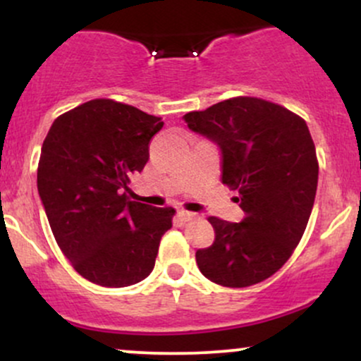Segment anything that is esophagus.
Returning a JSON list of instances; mask_svg holds the SVG:
<instances>
[{
  "label": "esophagus",
  "mask_w": 361,
  "mask_h": 361,
  "mask_svg": "<svg viewBox=\"0 0 361 361\" xmlns=\"http://www.w3.org/2000/svg\"><path fill=\"white\" fill-rule=\"evenodd\" d=\"M178 217H180L183 222H188V221H192V219L197 217V214L188 212V210H178Z\"/></svg>",
  "instance_id": "34e87169"
}]
</instances>
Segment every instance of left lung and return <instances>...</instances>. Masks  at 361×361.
<instances>
[{
  "mask_svg": "<svg viewBox=\"0 0 361 361\" xmlns=\"http://www.w3.org/2000/svg\"><path fill=\"white\" fill-rule=\"evenodd\" d=\"M188 128L221 147L222 183L239 192L241 222L209 217L215 241L195 258L202 275L243 288L279 271L302 239L319 164L307 123L276 103L238 97L185 115Z\"/></svg>",
  "mask_w": 361,
  "mask_h": 361,
  "instance_id": "obj_1",
  "label": "left lung"
}]
</instances>
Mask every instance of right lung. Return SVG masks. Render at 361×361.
I'll return each instance as SVG.
<instances>
[{
  "instance_id": "add662e5",
  "label": "right lung",
  "mask_w": 361,
  "mask_h": 361,
  "mask_svg": "<svg viewBox=\"0 0 361 361\" xmlns=\"http://www.w3.org/2000/svg\"><path fill=\"white\" fill-rule=\"evenodd\" d=\"M163 126L135 106L98 98L54 120L42 144L37 188L54 238L74 270L102 287L146 279L173 226V207L127 197Z\"/></svg>"
}]
</instances>
